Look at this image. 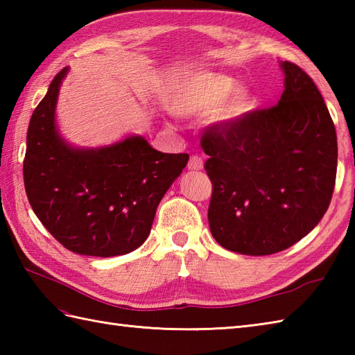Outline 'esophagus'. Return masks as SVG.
Wrapping results in <instances>:
<instances>
[{"label": "esophagus", "mask_w": 355, "mask_h": 355, "mask_svg": "<svg viewBox=\"0 0 355 355\" xmlns=\"http://www.w3.org/2000/svg\"><path fill=\"white\" fill-rule=\"evenodd\" d=\"M202 164H205V162H202L201 157L192 155L189 163H187V169H189V171H201Z\"/></svg>", "instance_id": "esophagus-1"}]
</instances>
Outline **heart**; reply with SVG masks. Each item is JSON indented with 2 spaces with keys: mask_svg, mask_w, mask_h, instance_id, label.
<instances>
[{
  "mask_svg": "<svg viewBox=\"0 0 355 355\" xmlns=\"http://www.w3.org/2000/svg\"><path fill=\"white\" fill-rule=\"evenodd\" d=\"M258 96L239 88V82L220 73H195L186 78L171 101V111L178 117L207 116L216 109L215 125L220 130H236L258 110Z\"/></svg>",
  "mask_w": 355,
  "mask_h": 355,
  "instance_id": "b5f03b06",
  "label": "heart"
}]
</instances>
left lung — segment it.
<instances>
[{
    "instance_id": "1",
    "label": "left lung",
    "mask_w": 355,
    "mask_h": 355,
    "mask_svg": "<svg viewBox=\"0 0 355 355\" xmlns=\"http://www.w3.org/2000/svg\"><path fill=\"white\" fill-rule=\"evenodd\" d=\"M284 93L236 130L216 125L201 139L214 184L212 236L230 252L273 254L306 236L325 215L337 172L333 119L313 79L279 62Z\"/></svg>"
}]
</instances>
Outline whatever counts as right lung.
Masks as SVG:
<instances>
[{"mask_svg":"<svg viewBox=\"0 0 355 355\" xmlns=\"http://www.w3.org/2000/svg\"><path fill=\"white\" fill-rule=\"evenodd\" d=\"M70 67L51 80L27 130L24 186L33 212L70 252L110 258L148 239L157 206L186 168L187 154H164L137 134L111 145L74 146L56 122Z\"/></svg>","mask_w":355,"mask_h":355,"instance_id":"obj_1","label":"right lung"}]
</instances>
